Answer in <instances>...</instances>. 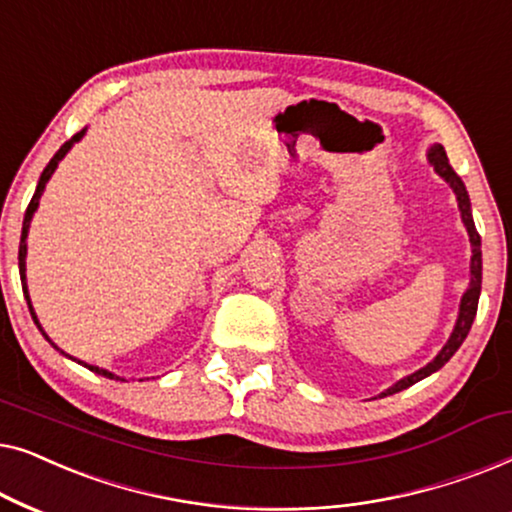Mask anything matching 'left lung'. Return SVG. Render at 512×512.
<instances>
[{"label": "left lung", "mask_w": 512, "mask_h": 512, "mask_svg": "<svg viewBox=\"0 0 512 512\" xmlns=\"http://www.w3.org/2000/svg\"><path fill=\"white\" fill-rule=\"evenodd\" d=\"M426 158H429V163H431L433 170H436L438 177L445 179L447 186H450L454 195H457L461 221H464L466 233H468V242H471V277H468V289L464 291V296H461L457 321H454V328H452L450 338H447V342L443 345V349H440V352L433 356V361L426 363L424 368H419L417 373H412L408 377H403L401 382H396L394 387L387 391V394H396V391H403V389L412 387V384L424 380V377H429L431 373H436V370L443 368L445 363L452 359L454 352H457V349L461 347V342L466 340L468 331H471L475 312H478V300H480V289H482L480 235H478V230H475V221H473V212H471V198H468L464 181H461L459 174L452 170V165H450V160H447V153L443 149V144H433L429 153H426Z\"/></svg>", "instance_id": "8db88e82"}]
</instances>
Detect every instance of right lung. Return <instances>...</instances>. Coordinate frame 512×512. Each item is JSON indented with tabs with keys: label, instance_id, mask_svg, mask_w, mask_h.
<instances>
[{
	"label": "right lung",
	"instance_id": "add662e5",
	"mask_svg": "<svg viewBox=\"0 0 512 512\" xmlns=\"http://www.w3.org/2000/svg\"><path fill=\"white\" fill-rule=\"evenodd\" d=\"M86 130L88 128H83L81 132H76V135L69 139V142H65L58 149V153H55V156L51 158V163L46 165V170L41 172V177H39V184H37V191H34V195H32V200H30V205H27V212H25V219H23V233H20V247H18V270H20V282H23V293H25V300H27V307H30V314H32V319H34V324H37V328L41 331V335H44V338L51 342V345L58 349V352L62 354V356H67V359H72V361H76L74 356H69V354H65L62 352V349L55 345V342L48 338L46 335V331L44 328H41V324H39V319H37V312H34V307H32V300H30V291H27V275H25V258H27V233H30V223H32V216H34V212H37V207H39V200H41V195H44V188H46V184H48V179L53 177V172L58 170V163L62 158L67 156L69 153V149H72V146L76 144V142H81L83 139V135H86ZM76 363H81V366H86L88 370H93V373H97V375H102V377H109V380H123V377H118V375H114L111 373V370H107V368H100V366H88V363H83V361H76ZM125 382V380H123Z\"/></svg>",
	"mask_w": 512,
	"mask_h": 512
}]
</instances>
